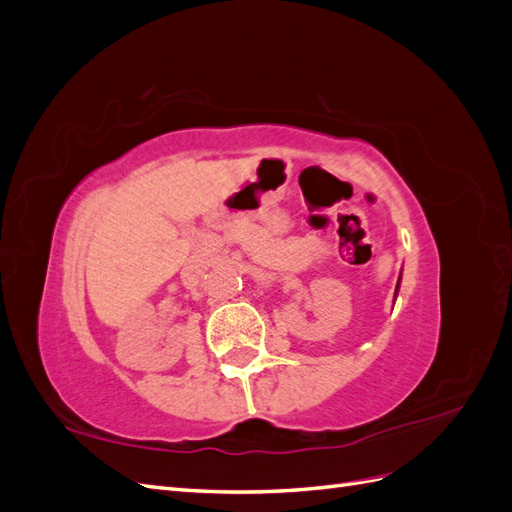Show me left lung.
Wrapping results in <instances>:
<instances>
[{
	"mask_svg": "<svg viewBox=\"0 0 512 512\" xmlns=\"http://www.w3.org/2000/svg\"><path fill=\"white\" fill-rule=\"evenodd\" d=\"M397 288H399V282H397ZM395 294H397V292H395Z\"/></svg>",
	"mask_w": 512,
	"mask_h": 512,
	"instance_id": "1",
	"label": "left lung"
}]
</instances>
